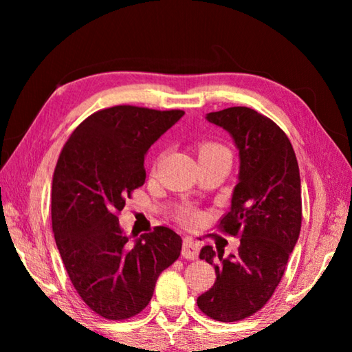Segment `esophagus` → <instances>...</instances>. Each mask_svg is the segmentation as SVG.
<instances>
[{
	"label": "esophagus",
	"instance_id": "34e87169",
	"mask_svg": "<svg viewBox=\"0 0 352 352\" xmlns=\"http://www.w3.org/2000/svg\"><path fill=\"white\" fill-rule=\"evenodd\" d=\"M199 252H200V245L197 242L189 239V237H186V239L183 241V250H182L183 258L194 261V259L199 258Z\"/></svg>",
	"mask_w": 352,
	"mask_h": 352
}]
</instances>
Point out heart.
Instances as JSON below:
<instances>
[{"instance_id":"1","label":"heart","mask_w":352,"mask_h":352,"mask_svg":"<svg viewBox=\"0 0 352 352\" xmlns=\"http://www.w3.org/2000/svg\"><path fill=\"white\" fill-rule=\"evenodd\" d=\"M197 152H199V158H206V157H219V155H230L226 147H223L219 142H212V141H204L197 144ZM177 219L180 220L183 225L186 226H194L197 225L201 220V214L199 211L192 210V208H180L177 212Z\"/></svg>"}]
</instances>
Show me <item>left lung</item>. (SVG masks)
Returning a JSON list of instances; mask_svg holds the SVG:
<instances>
[{
  "label": "left lung",
  "instance_id": "1",
  "mask_svg": "<svg viewBox=\"0 0 352 352\" xmlns=\"http://www.w3.org/2000/svg\"><path fill=\"white\" fill-rule=\"evenodd\" d=\"M206 119L230 132L239 148V183L217 228L239 237L241 245L230 258L210 245L200 250V259L214 265L216 283L197 306L231 323L261 311L281 281L301 230V180L294 147L270 118L230 107Z\"/></svg>",
  "mask_w": 352,
  "mask_h": 352
}]
</instances>
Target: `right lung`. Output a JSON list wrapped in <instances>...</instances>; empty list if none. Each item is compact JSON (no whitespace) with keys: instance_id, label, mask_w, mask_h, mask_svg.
<instances>
[{"instance_id":"obj_1","label":"right lung","mask_w":352,"mask_h":352,"mask_svg":"<svg viewBox=\"0 0 352 352\" xmlns=\"http://www.w3.org/2000/svg\"><path fill=\"white\" fill-rule=\"evenodd\" d=\"M183 115L135 105L99 110L76 127L57 160L51 192L57 248L77 294L107 320L140 314L158 276L180 256L182 237L166 226L129 245L118 216L146 182L148 147Z\"/></svg>"}]
</instances>
